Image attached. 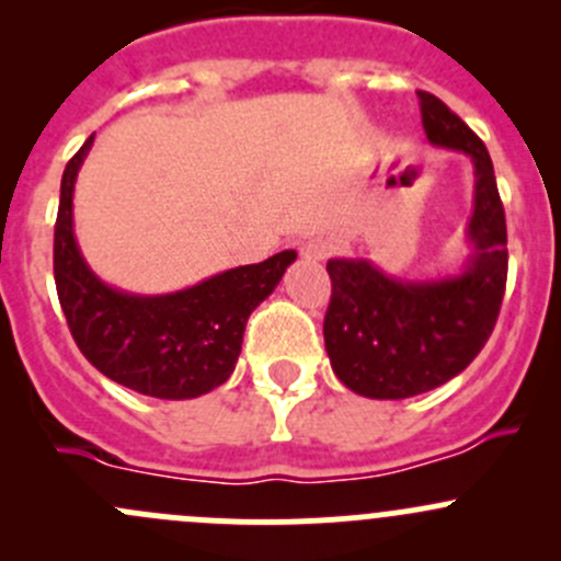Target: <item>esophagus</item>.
<instances>
[{
	"mask_svg": "<svg viewBox=\"0 0 561 561\" xmlns=\"http://www.w3.org/2000/svg\"><path fill=\"white\" fill-rule=\"evenodd\" d=\"M333 252V244L328 239H309L301 244V254L309 260H325Z\"/></svg>",
	"mask_w": 561,
	"mask_h": 561,
	"instance_id": "obj_1",
	"label": "esophagus"
}]
</instances>
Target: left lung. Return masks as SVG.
I'll return each instance as SVG.
<instances>
[{
	"label": "left lung",
	"instance_id": "obj_1",
	"mask_svg": "<svg viewBox=\"0 0 561 561\" xmlns=\"http://www.w3.org/2000/svg\"><path fill=\"white\" fill-rule=\"evenodd\" d=\"M428 144L474 168L467 263L437 279H399L364 257L328 260L322 336L333 375L366 399H410L461 375L489 342L507 282L505 208L483 140L439 98L417 92Z\"/></svg>",
	"mask_w": 561,
	"mask_h": 561
}]
</instances>
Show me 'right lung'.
Here are the masks:
<instances>
[{
    "label": "right lung",
    "mask_w": 561,
    "mask_h": 561,
    "mask_svg": "<svg viewBox=\"0 0 561 561\" xmlns=\"http://www.w3.org/2000/svg\"><path fill=\"white\" fill-rule=\"evenodd\" d=\"M92 138L61 175L54 230V279L61 312L89 364L118 386L154 399H197L219 388L236 369L249 314L274 293L296 252L165 293L135 296L105 285L72 230V192Z\"/></svg>",
    "instance_id": "obj_1"
}]
</instances>
